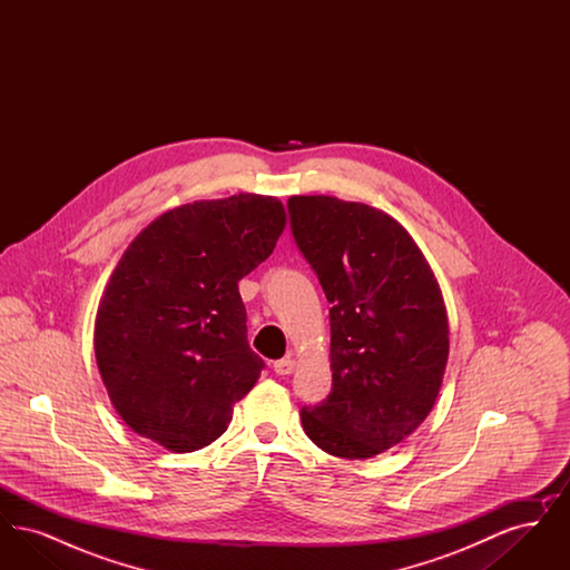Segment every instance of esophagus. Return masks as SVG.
<instances>
[{
    "label": "esophagus",
    "mask_w": 570,
    "mask_h": 570,
    "mask_svg": "<svg viewBox=\"0 0 570 570\" xmlns=\"http://www.w3.org/2000/svg\"><path fill=\"white\" fill-rule=\"evenodd\" d=\"M295 365H297V361L293 356H284V358L273 363V370H275L277 376H288V374L295 372Z\"/></svg>",
    "instance_id": "obj_1"
}]
</instances>
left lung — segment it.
I'll return each instance as SVG.
<instances>
[{
    "label": "left lung",
    "mask_w": 570,
    "mask_h": 570,
    "mask_svg": "<svg viewBox=\"0 0 570 570\" xmlns=\"http://www.w3.org/2000/svg\"><path fill=\"white\" fill-rule=\"evenodd\" d=\"M291 228L331 303L333 389L303 406L307 438L367 460L432 412L449 361V318L434 272L395 217L335 196H291Z\"/></svg>",
    "instance_id": "obj_1"
}]
</instances>
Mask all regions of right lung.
<instances>
[{
	"label": "right lung",
	"instance_id": "add662e5",
	"mask_svg": "<svg viewBox=\"0 0 570 570\" xmlns=\"http://www.w3.org/2000/svg\"><path fill=\"white\" fill-rule=\"evenodd\" d=\"M284 228L282 200L235 194L170 209L128 245L100 298L94 348L132 432L170 453L226 432L265 367L247 344L239 279Z\"/></svg>",
	"mask_w": 570,
	"mask_h": 570
}]
</instances>
